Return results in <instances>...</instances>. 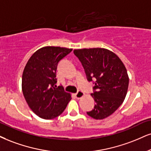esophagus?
<instances>
[{"label": "esophagus", "mask_w": 151, "mask_h": 151, "mask_svg": "<svg viewBox=\"0 0 151 151\" xmlns=\"http://www.w3.org/2000/svg\"><path fill=\"white\" fill-rule=\"evenodd\" d=\"M84 96H85V93L82 92V91H78V92L75 94V96L76 97V99H79L82 98Z\"/></svg>", "instance_id": "esophagus-1"}]
</instances>
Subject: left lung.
Instances as JSON below:
<instances>
[{"instance_id":"left-lung-1","label":"left lung","mask_w":151,"mask_h":151,"mask_svg":"<svg viewBox=\"0 0 151 151\" xmlns=\"http://www.w3.org/2000/svg\"><path fill=\"white\" fill-rule=\"evenodd\" d=\"M81 61L87 81L94 82L95 101L94 109L87 112L96 120H102L113 114L124 101L129 85L127 69L120 59L105 48L73 50Z\"/></svg>"}]
</instances>
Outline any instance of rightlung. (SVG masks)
I'll list each match as a JSON object with an SVG mask.
<instances>
[{"mask_svg":"<svg viewBox=\"0 0 151 151\" xmlns=\"http://www.w3.org/2000/svg\"><path fill=\"white\" fill-rule=\"evenodd\" d=\"M71 51L66 47L46 46L33 53L26 64L22 92L29 106L40 118H55L64 112L71 99L64 87L56 85L58 63Z\"/></svg>","mask_w":151,"mask_h":151,"instance_id":"1","label":"right lung"}]
</instances>
